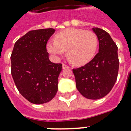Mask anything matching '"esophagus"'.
Masks as SVG:
<instances>
[{
	"instance_id": "34e87169",
	"label": "esophagus",
	"mask_w": 131,
	"mask_h": 131,
	"mask_svg": "<svg viewBox=\"0 0 131 131\" xmlns=\"http://www.w3.org/2000/svg\"><path fill=\"white\" fill-rule=\"evenodd\" d=\"M62 68L64 69H69V67L68 65H67V64H62Z\"/></svg>"
}]
</instances>
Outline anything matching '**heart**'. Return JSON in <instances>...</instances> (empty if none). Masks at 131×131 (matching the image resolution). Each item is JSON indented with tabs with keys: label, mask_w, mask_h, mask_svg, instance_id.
I'll return each mask as SVG.
<instances>
[{
	"label": "heart",
	"mask_w": 131,
	"mask_h": 131,
	"mask_svg": "<svg viewBox=\"0 0 131 131\" xmlns=\"http://www.w3.org/2000/svg\"><path fill=\"white\" fill-rule=\"evenodd\" d=\"M98 37L92 31L68 28L58 32L55 41L47 44L48 52L57 56L67 51V58L75 66L84 65L92 60L98 48Z\"/></svg>",
	"instance_id": "1"
}]
</instances>
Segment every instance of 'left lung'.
<instances>
[{
	"label": "left lung",
	"mask_w": 131,
	"mask_h": 131,
	"mask_svg": "<svg viewBox=\"0 0 131 131\" xmlns=\"http://www.w3.org/2000/svg\"><path fill=\"white\" fill-rule=\"evenodd\" d=\"M93 31L99 42V53L85 66L73 69L76 88L84 97L99 99L112 90L117 79L119 61L117 46L110 35L102 29Z\"/></svg>",
	"instance_id": "8db88e82"
}]
</instances>
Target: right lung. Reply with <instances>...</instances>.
Wrapping results in <instances>:
<instances>
[{
  "mask_svg": "<svg viewBox=\"0 0 131 131\" xmlns=\"http://www.w3.org/2000/svg\"><path fill=\"white\" fill-rule=\"evenodd\" d=\"M53 28L29 31L14 44L11 55V73L21 95L34 104L53 99L58 92L62 64L51 62L46 43Z\"/></svg>",
  "mask_w": 131,
  "mask_h": 131,
  "instance_id": "add662e5",
  "label": "right lung"
}]
</instances>
